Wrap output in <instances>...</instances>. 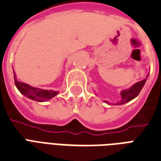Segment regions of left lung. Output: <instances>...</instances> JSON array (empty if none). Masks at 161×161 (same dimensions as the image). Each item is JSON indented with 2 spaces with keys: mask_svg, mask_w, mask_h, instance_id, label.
Here are the masks:
<instances>
[{
  "mask_svg": "<svg viewBox=\"0 0 161 161\" xmlns=\"http://www.w3.org/2000/svg\"><path fill=\"white\" fill-rule=\"evenodd\" d=\"M147 77H148V75L147 76ZM145 83L146 79H144V80L141 81V82H138V83H136L135 84H134L129 90L121 91V101L119 102V103H115V105L124 104L126 103L131 101L132 99H134L135 97H136L139 95V93L141 92V91H142V89L143 88V86H144ZM106 103H108V102H106Z\"/></svg>",
  "mask_w": 161,
  "mask_h": 161,
  "instance_id": "8db88e82",
  "label": "left lung"
}]
</instances>
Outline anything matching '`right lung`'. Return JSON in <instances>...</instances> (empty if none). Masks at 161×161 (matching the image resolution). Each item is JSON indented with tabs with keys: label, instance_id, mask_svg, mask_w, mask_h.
I'll list each match as a JSON object with an SVG mask.
<instances>
[{
	"label": "right lung",
	"instance_id": "right-lung-1",
	"mask_svg": "<svg viewBox=\"0 0 161 161\" xmlns=\"http://www.w3.org/2000/svg\"><path fill=\"white\" fill-rule=\"evenodd\" d=\"M14 84L17 89L19 91L26 96L32 100H35L38 102H44L47 101L53 97H55L58 94V91H45L42 89H39V88H34L30 86L27 84L22 83V82H19L16 79L15 75H14Z\"/></svg>",
	"mask_w": 161,
	"mask_h": 161
}]
</instances>
